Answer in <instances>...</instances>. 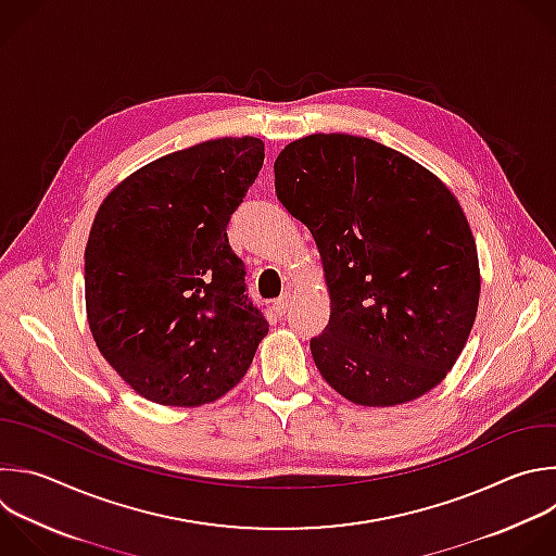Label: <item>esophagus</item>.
Wrapping results in <instances>:
<instances>
[{"label": "esophagus", "instance_id": "obj_1", "mask_svg": "<svg viewBox=\"0 0 556 556\" xmlns=\"http://www.w3.org/2000/svg\"><path fill=\"white\" fill-rule=\"evenodd\" d=\"M290 303H292L290 294H281V296L273 303L275 314H277V316H286V314H288V309H290Z\"/></svg>", "mask_w": 556, "mask_h": 556}]
</instances>
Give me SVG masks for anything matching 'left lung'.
I'll list each match as a JSON object with an SVG mask.
<instances>
[{
    "mask_svg": "<svg viewBox=\"0 0 556 556\" xmlns=\"http://www.w3.org/2000/svg\"><path fill=\"white\" fill-rule=\"evenodd\" d=\"M275 192L320 253L331 312L309 349L325 382L371 408L441 384L480 299L476 240L447 185L374 139L316 132L279 152Z\"/></svg>",
    "mask_w": 556,
    "mask_h": 556,
    "instance_id": "left-lung-1",
    "label": "left lung"
}]
</instances>
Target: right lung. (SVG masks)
I'll return each mask as SVG.
<instances>
[{
    "instance_id": "right-lung-1",
    "label": "right lung",
    "mask_w": 556,
    "mask_h": 556,
    "mask_svg": "<svg viewBox=\"0 0 556 556\" xmlns=\"http://www.w3.org/2000/svg\"><path fill=\"white\" fill-rule=\"evenodd\" d=\"M264 163L257 137L169 152L102 201L85 249L93 340L141 397L194 408L249 371L268 333L227 225Z\"/></svg>"
}]
</instances>
